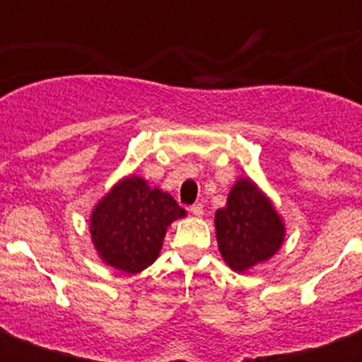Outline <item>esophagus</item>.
Here are the masks:
<instances>
[{
    "label": "esophagus",
    "instance_id": "1",
    "mask_svg": "<svg viewBox=\"0 0 362 362\" xmlns=\"http://www.w3.org/2000/svg\"><path fill=\"white\" fill-rule=\"evenodd\" d=\"M189 212H192L195 218H201L204 214V206L201 203H195L193 206H189Z\"/></svg>",
    "mask_w": 362,
    "mask_h": 362
}]
</instances>
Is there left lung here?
Returning <instances> with one entry per match:
<instances>
[{
	"instance_id": "obj_1",
	"label": "left lung",
	"mask_w": 362,
	"mask_h": 362,
	"mask_svg": "<svg viewBox=\"0 0 362 362\" xmlns=\"http://www.w3.org/2000/svg\"><path fill=\"white\" fill-rule=\"evenodd\" d=\"M214 226L221 259L238 274L274 257L287 233L272 199L246 176L233 184L226 206L216 210Z\"/></svg>"
}]
</instances>
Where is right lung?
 Returning <instances> with one entry per match:
<instances>
[{"label":"right lung","instance_id":"obj_1","mask_svg":"<svg viewBox=\"0 0 362 362\" xmlns=\"http://www.w3.org/2000/svg\"><path fill=\"white\" fill-rule=\"evenodd\" d=\"M186 216L170 193L131 173L93 204L88 229L105 264L139 274L159 257L170 223Z\"/></svg>","mask_w":362,"mask_h":362}]
</instances>
